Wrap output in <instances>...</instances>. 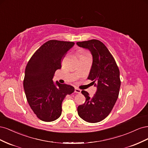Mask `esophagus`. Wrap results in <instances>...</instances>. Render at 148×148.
Segmentation results:
<instances>
[{"label": "esophagus", "instance_id": "esophagus-1", "mask_svg": "<svg viewBox=\"0 0 148 148\" xmlns=\"http://www.w3.org/2000/svg\"><path fill=\"white\" fill-rule=\"evenodd\" d=\"M81 92H82L81 89H78V88H75V92L80 94V93H81Z\"/></svg>", "mask_w": 148, "mask_h": 148}]
</instances>
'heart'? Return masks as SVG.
Listing matches in <instances>:
<instances>
[{
	"label": "heart",
	"instance_id": "1",
	"mask_svg": "<svg viewBox=\"0 0 148 148\" xmlns=\"http://www.w3.org/2000/svg\"><path fill=\"white\" fill-rule=\"evenodd\" d=\"M88 54H89V53L85 52V51H84L83 50L79 51V56H86V55H88Z\"/></svg>",
	"mask_w": 148,
	"mask_h": 148
}]
</instances>
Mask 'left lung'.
Listing matches in <instances>:
<instances>
[{"label": "left lung", "instance_id": "1", "mask_svg": "<svg viewBox=\"0 0 148 148\" xmlns=\"http://www.w3.org/2000/svg\"><path fill=\"white\" fill-rule=\"evenodd\" d=\"M77 44L91 53L92 64L88 79L93 83L96 82L97 87L92 97L88 92L82 91L86 101L78 107V114L87 122H99L109 115L117 100L121 84L120 71L108 49L99 40L78 42Z\"/></svg>", "mask_w": 148, "mask_h": 148}]
</instances>
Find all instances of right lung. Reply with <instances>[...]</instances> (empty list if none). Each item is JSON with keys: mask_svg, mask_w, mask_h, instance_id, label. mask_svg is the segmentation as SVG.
Returning <instances> with one entry per match:
<instances>
[{"mask_svg": "<svg viewBox=\"0 0 148 148\" xmlns=\"http://www.w3.org/2000/svg\"><path fill=\"white\" fill-rule=\"evenodd\" d=\"M73 42L50 40L34 52L26 66L23 87L28 104L38 119L52 122L60 117L62 103L75 88L71 85L53 83L56 71L61 69L65 55Z\"/></svg>", "mask_w": 148, "mask_h": 148, "instance_id": "add662e5", "label": "right lung"}]
</instances>
